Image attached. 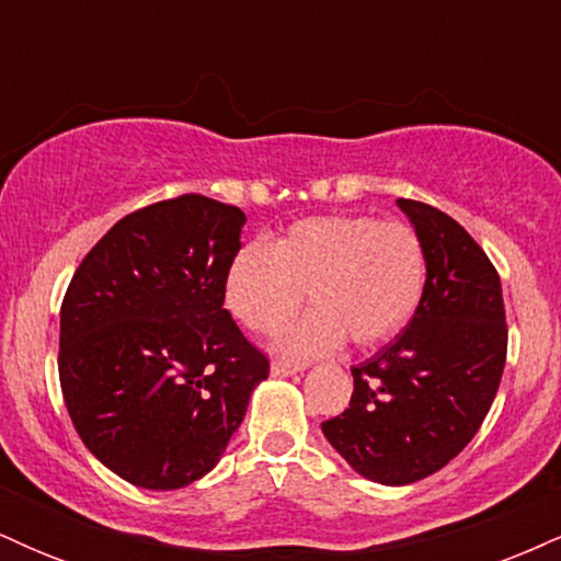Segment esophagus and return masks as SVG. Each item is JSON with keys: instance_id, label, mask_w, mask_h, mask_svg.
I'll use <instances>...</instances> for the list:
<instances>
[{"instance_id": "1", "label": "esophagus", "mask_w": 561, "mask_h": 561, "mask_svg": "<svg viewBox=\"0 0 561 561\" xmlns=\"http://www.w3.org/2000/svg\"><path fill=\"white\" fill-rule=\"evenodd\" d=\"M300 369H302V366L282 362V358H276V362H272V375L274 377H289V375H295V371H300Z\"/></svg>"}]
</instances>
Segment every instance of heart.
Returning a JSON list of instances; mask_svg holds the SVG:
<instances>
[{"label":"heart","instance_id":"heart-1","mask_svg":"<svg viewBox=\"0 0 561 561\" xmlns=\"http://www.w3.org/2000/svg\"><path fill=\"white\" fill-rule=\"evenodd\" d=\"M427 259L420 234L375 216H313L268 244L237 253L227 274V306L253 332H276L308 293L313 311L287 334L295 356L385 343L420 308Z\"/></svg>","mask_w":561,"mask_h":561}]
</instances>
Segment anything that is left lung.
Instances as JSON below:
<instances>
[{
	"instance_id": "1",
	"label": "left lung",
	"mask_w": 561,
	"mask_h": 561,
	"mask_svg": "<svg viewBox=\"0 0 561 561\" xmlns=\"http://www.w3.org/2000/svg\"><path fill=\"white\" fill-rule=\"evenodd\" d=\"M420 234L427 279L392 343L353 366V396L321 422L332 448L382 485H409L459 456L491 409L506 364L499 272L454 218L398 199Z\"/></svg>"
}]
</instances>
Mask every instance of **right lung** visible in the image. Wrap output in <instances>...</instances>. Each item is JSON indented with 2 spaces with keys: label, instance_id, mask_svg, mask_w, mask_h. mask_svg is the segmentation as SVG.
<instances>
[{
  "label": "right lung",
  "instance_id": "obj_1",
  "mask_svg": "<svg viewBox=\"0 0 561 561\" xmlns=\"http://www.w3.org/2000/svg\"><path fill=\"white\" fill-rule=\"evenodd\" d=\"M244 214L182 195L121 218L60 308V388L96 459L147 491L208 474L268 358L224 308Z\"/></svg>",
  "mask_w": 561,
  "mask_h": 561
}]
</instances>
